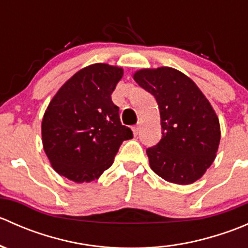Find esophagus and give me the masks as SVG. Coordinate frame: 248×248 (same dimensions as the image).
<instances>
[{
    "mask_svg": "<svg viewBox=\"0 0 248 248\" xmlns=\"http://www.w3.org/2000/svg\"><path fill=\"white\" fill-rule=\"evenodd\" d=\"M139 129H140L139 124H136V126H133V127H132V131H133V134H134V136H138V133H139Z\"/></svg>",
    "mask_w": 248,
    "mask_h": 248,
    "instance_id": "esophagus-1",
    "label": "esophagus"
}]
</instances>
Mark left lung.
Here are the masks:
<instances>
[{
	"instance_id": "left-lung-1",
	"label": "left lung",
	"mask_w": 248,
	"mask_h": 248,
	"mask_svg": "<svg viewBox=\"0 0 248 248\" xmlns=\"http://www.w3.org/2000/svg\"><path fill=\"white\" fill-rule=\"evenodd\" d=\"M156 98L162 139L146 150L150 167L166 181L193 184L215 161L221 131L216 112L192 79L170 67L134 73Z\"/></svg>"
}]
</instances>
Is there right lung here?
<instances>
[{"label": "right lung", "mask_w": 248, "mask_h": 248, "mask_svg": "<svg viewBox=\"0 0 248 248\" xmlns=\"http://www.w3.org/2000/svg\"><path fill=\"white\" fill-rule=\"evenodd\" d=\"M122 76L120 67L91 64L67 80L51 99L42 121V141L57 174L78 184L98 179L122 141L133 138L111 101Z\"/></svg>", "instance_id": "obj_1"}]
</instances>
